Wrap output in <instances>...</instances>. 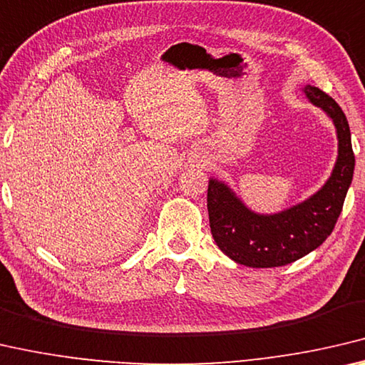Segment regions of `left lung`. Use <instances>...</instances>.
<instances>
[{
    "instance_id": "1",
    "label": "left lung",
    "mask_w": 365,
    "mask_h": 365,
    "mask_svg": "<svg viewBox=\"0 0 365 365\" xmlns=\"http://www.w3.org/2000/svg\"><path fill=\"white\" fill-rule=\"evenodd\" d=\"M304 93L333 119L338 158L325 186L302 204L274 215H259L237 199L225 182L210 179L207 208L215 242L236 264L252 268L283 267L317 249L331 235L354 173L351 130L330 95L307 86Z\"/></svg>"
}]
</instances>
